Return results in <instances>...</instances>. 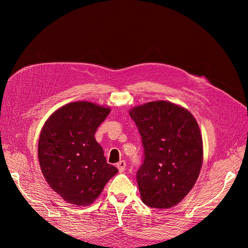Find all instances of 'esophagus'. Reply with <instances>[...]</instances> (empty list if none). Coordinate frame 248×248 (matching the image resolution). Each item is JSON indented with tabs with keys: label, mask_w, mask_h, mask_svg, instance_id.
Masks as SVG:
<instances>
[{
	"label": "esophagus",
	"mask_w": 248,
	"mask_h": 248,
	"mask_svg": "<svg viewBox=\"0 0 248 248\" xmlns=\"http://www.w3.org/2000/svg\"><path fill=\"white\" fill-rule=\"evenodd\" d=\"M116 166H117V168H118V171H119L120 173H123L124 170H125V167H126V162H125V160L119 161Z\"/></svg>",
	"instance_id": "obj_1"
}]
</instances>
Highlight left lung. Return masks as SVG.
Masks as SVG:
<instances>
[{"instance_id":"obj_1","label":"left lung","mask_w":248,"mask_h":248,"mask_svg":"<svg viewBox=\"0 0 248 248\" xmlns=\"http://www.w3.org/2000/svg\"><path fill=\"white\" fill-rule=\"evenodd\" d=\"M141 137L143 163L137 173L142 202L167 209L179 203L195 185L202 165L199 125L189 110L168 101L130 109Z\"/></svg>"}]
</instances>
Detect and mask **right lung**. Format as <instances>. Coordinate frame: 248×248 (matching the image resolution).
Masks as SVG:
<instances>
[{"instance_id": "obj_1", "label": "right lung", "mask_w": 248, "mask_h": 248, "mask_svg": "<svg viewBox=\"0 0 248 248\" xmlns=\"http://www.w3.org/2000/svg\"><path fill=\"white\" fill-rule=\"evenodd\" d=\"M110 109L79 101L54 111L38 142L42 173L51 189L67 202L92 204L117 168L107 163L95 132Z\"/></svg>"}]
</instances>
